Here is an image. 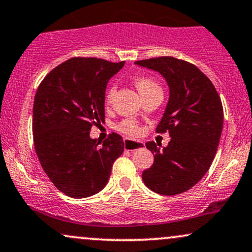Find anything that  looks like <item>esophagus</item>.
<instances>
[{"instance_id":"1","label":"esophagus","mask_w":252,"mask_h":252,"mask_svg":"<svg viewBox=\"0 0 252 252\" xmlns=\"http://www.w3.org/2000/svg\"><path fill=\"white\" fill-rule=\"evenodd\" d=\"M124 149L126 150H131L134 152L136 149L144 148V142L142 141H135V140H129V138H124Z\"/></svg>"}]
</instances>
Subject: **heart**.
<instances>
[{"label": "heart", "mask_w": 252, "mask_h": 252, "mask_svg": "<svg viewBox=\"0 0 252 252\" xmlns=\"http://www.w3.org/2000/svg\"><path fill=\"white\" fill-rule=\"evenodd\" d=\"M135 85L142 97H146V96H148V94H154V92H158V91L162 92L160 85H158L155 80H153L152 78H148V77H137L135 79ZM115 92H116V86L115 85L110 86V88L108 89V91H106L105 103L108 104V105L109 104H111L112 99H114ZM118 130L124 132V134H128V135H135L138 132V128H137V126H136V123L134 122V121H130V120L123 121V122L118 126Z\"/></svg>", "instance_id": "1"}]
</instances>
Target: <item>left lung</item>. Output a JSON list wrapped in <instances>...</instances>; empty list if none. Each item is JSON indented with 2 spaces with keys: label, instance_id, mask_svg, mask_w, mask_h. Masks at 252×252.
<instances>
[{
  "label": "left lung",
  "instance_id": "left-lung-1",
  "mask_svg": "<svg viewBox=\"0 0 252 252\" xmlns=\"http://www.w3.org/2000/svg\"><path fill=\"white\" fill-rule=\"evenodd\" d=\"M166 79L169 99L156 131L169 132L168 146L146 147L154 163L142 173L144 185L162 195L192 189L206 174L215 158L222 130V105L212 82L195 65L173 57L136 62Z\"/></svg>",
  "mask_w": 252,
  "mask_h": 252
}]
</instances>
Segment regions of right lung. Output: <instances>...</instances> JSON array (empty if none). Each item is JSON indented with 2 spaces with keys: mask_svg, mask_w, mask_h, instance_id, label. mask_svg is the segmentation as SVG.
I'll list each match as a JSON object with an SVG mask.
<instances>
[{
  "mask_svg": "<svg viewBox=\"0 0 252 252\" xmlns=\"http://www.w3.org/2000/svg\"><path fill=\"white\" fill-rule=\"evenodd\" d=\"M124 62L72 58L58 65L37 88L33 105L34 147L42 169L71 198L100 192L122 155L123 138L112 132L103 144L90 137L104 122L105 90Z\"/></svg>",
  "mask_w": 252,
  "mask_h": 252,
  "instance_id": "add662e5",
  "label": "right lung"
}]
</instances>
